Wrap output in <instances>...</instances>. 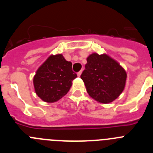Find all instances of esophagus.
I'll return each instance as SVG.
<instances>
[{
    "label": "esophagus",
    "instance_id": "obj_1",
    "mask_svg": "<svg viewBox=\"0 0 153 153\" xmlns=\"http://www.w3.org/2000/svg\"><path fill=\"white\" fill-rule=\"evenodd\" d=\"M82 72H83V70H81L80 71H79V72L77 73V75H78V76H80V75H81V74H82Z\"/></svg>",
    "mask_w": 153,
    "mask_h": 153
}]
</instances>
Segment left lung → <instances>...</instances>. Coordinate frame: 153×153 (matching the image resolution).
<instances>
[{"label": "left lung", "instance_id": "obj_1", "mask_svg": "<svg viewBox=\"0 0 153 153\" xmlns=\"http://www.w3.org/2000/svg\"><path fill=\"white\" fill-rule=\"evenodd\" d=\"M80 76L89 95L102 103L113 102L124 90L126 73L117 61L106 54L93 53Z\"/></svg>", "mask_w": 153, "mask_h": 153}]
</instances>
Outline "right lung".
Here are the masks:
<instances>
[{
    "instance_id": "1",
    "label": "right lung",
    "mask_w": 153,
    "mask_h": 153,
    "mask_svg": "<svg viewBox=\"0 0 153 153\" xmlns=\"http://www.w3.org/2000/svg\"><path fill=\"white\" fill-rule=\"evenodd\" d=\"M76 77L71 62L67 61L61 54L51 56L33 77L35 92L45 102H56L68 93Z\"/></svg>"
}]
</instances>
